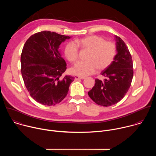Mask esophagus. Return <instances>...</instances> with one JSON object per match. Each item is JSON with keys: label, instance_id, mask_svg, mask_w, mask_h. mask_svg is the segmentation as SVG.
Here are the masks:
<instances>
[{"label": "esophagus", "instance_id": "34e87169", "mask_svg": "<svg viewBox=\"0 0 156 156\" xmlns=\"http://www.w3.org/2000/svg\"><path fill=\"white\" fill-rule=\"evenodd\" d=\"M83 79H84V78H83V77H80V76H77V75H75V80H83Z\"/></svg>", "mask_w": 156, "mask_h": 156}]
</instances>
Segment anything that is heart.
<instances>
[{
  "instance_id": "1",
  "label": "heart",
  "mask_w": 156,
  "mask_h": 156,
  "mask_svg": "<svg viewBox=\"0 0 156 156\" xmlns=\"http://www.w3.org/2000/svg\"><path fill=\"white\" fill-rule=\"evenodd\" d=\"M78 46L89 51L87 61L78 62L71 69L72 73L82 77L93 73L96 69H105L112 62L116 55V47L113 42L105 41L98 36H90L66 44L65 55L71 62L78 58Z\"/></svg>"
}]
</instances>
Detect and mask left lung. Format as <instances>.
<instances>
[{"label":"left lung","mask_w":156,"mask_h":156,"mask_svg":"<svg viewBox=\"0 0 156 156\" xmlns=\"http://www.w3.org/2000/svg\"><path fill=\"white\" fill-rule=\"evenodd\" d=\"M117 54L114 61L101 72L104 81L95 80V84L88 92L97 104L107 107L119 102L128 92L133 76V61L124 41L115 36Z\"/></svg>","instance_id":"left-lung-1"}]
</instances>
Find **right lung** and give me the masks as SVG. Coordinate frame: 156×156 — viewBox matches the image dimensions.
<instances>
[{"label":"right lung","mask_w":156,"mask_h":156,"mask_svg":"<svg viewBox=\"0 0 156 156\" xmlns=\"http://www.w3.org/2000/svg\"><path fill=\"white\" fill-rule=\"evenodd\" d=\"M71 37L54 32L37 33L26 41L21 55V75L30 96L37 102L54 105L67 95L75 77L62 74L66 64L59 46Z\"/></svg>","instance_id":"obj_1"}]
</instances>
